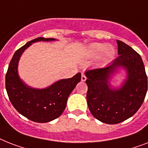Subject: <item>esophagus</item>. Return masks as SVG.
<instances>
[{"label": "esophagus", "instance_id": "1", "mask_svg": "<svg viewBox=\"0 0 148 148\" xmlns=\"http://www.w3.org/2000/svg\"><path fill=\"white\" fill-rule=\"evenodd\" d=\"M86 80V77L85 76L84 74H82V75H81V80H82V81H85Z\"/></svg>", "mask_w": 148, "mask_h": 148}]
</instances>
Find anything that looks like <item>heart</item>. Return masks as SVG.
<instances>
[{"label":"heart","mask_w":148,"mask_h":148,"mask_svg":"<svg viewBox=\"0 0 148 148\" xmlns=\"http://www.w3.org/2000/svg\"><path fill=\"white\" fill-rule=\"evenodd\" d=\"M115 53V49L112 45L102 43H92L86 50L88 57L96 58L99 56V61L102 64H106L110 62L113 58Z\"/></svg>","instance_id":"obj_1"}]
</instances>
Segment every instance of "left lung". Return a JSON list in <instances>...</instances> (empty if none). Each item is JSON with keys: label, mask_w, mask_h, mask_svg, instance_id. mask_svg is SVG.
<instances>
[{"label": "left lung", "mask_w": 148, "mask_h": 148, "mask_svg": "<svg viewBox=\"0 0 148 148\" xmlns=\"http://www.w3.org/2000/svg\"><path fill=\"white\" fill-rule=\"evenodd\" d=\"M118 54L106 68L86 71V101L97 119L118 124L132 117L142 105L147 90V77L141 57L122 41L117 40ZM119 67L127 71V79L119 89H112L108 80Z\"/></svg>", "instance_id": "1"}]
</instances>
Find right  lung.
Segmentation results:
<instances>
[{
    "instance_id": "1",
    "label": "right lung",
    "mask_w": 148,
    "mask_h": 148,
    "mask_svg": "<svg viewBox=\"0 0 148 148\" xmlns=\"http://www.w3.org/2000/svg\"><path fill=\"white\" fill-rule=\"evenodd\" d=\"M55 40L39 37L28 42L16 51L6 74V90L12 105L21 115L39 123L51 122L62 115L69 95L81 79V74L77 73L73 77L58 80L45 89L29 87L20 79L17 68L23 52L36 42Z\"/></svg>"
}]
</instances>
